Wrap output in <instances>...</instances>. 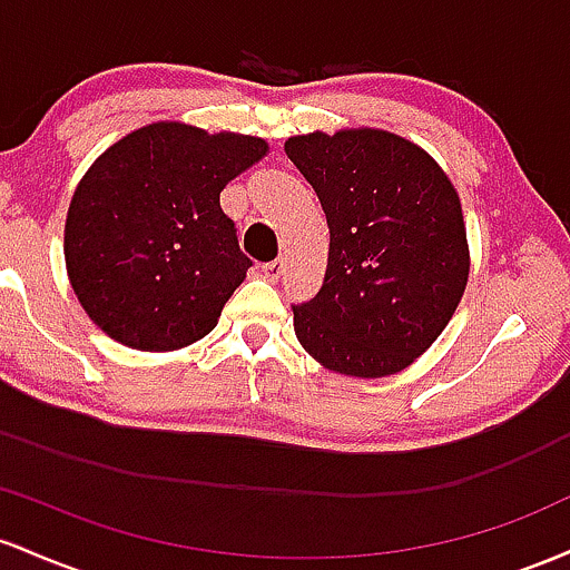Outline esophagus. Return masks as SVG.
Segmentation results:
<instances>
[{"label": "esophagus", "instance_id": "34e87169", "mask_svg": "<svg viewBox=\"0 0 570 570\" xmlns=\"http://www.w3.org/2000/svg\"><path fill=\"white\" fill-rule=\"evenodd\" d=\"M283 272H285L283 261H268V264H264V274H266V279H272V283H277V279L283 277Z\"/></svg>", "mask_w": 570, "mask_h": 570}]
</instances>
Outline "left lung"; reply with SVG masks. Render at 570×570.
Masks as SVG:
<instances>
[{
	"mask_svg": "<svg viewBox=\"0 0 570 570\" xmlns=\"http://www.w3.org/2000/svg\"><path fill=\"white\" fill-rule=\"evenodd\" d=\"M285 153L331 232L323 287L293 306L298 342L336 374H399L436 342L469 283L455 185L423 147L382 129L298 134Z\"/></svg>",
	"mask_w": 570,
	"mask_h": 570,
	"instance_id": "obj_1",
	"label": "left lung"
}]
</instances>
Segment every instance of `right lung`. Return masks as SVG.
Instances as JSON below:
<instances>
[{
	"mask_svg": "<svg viewBox=\"0 0 570 570\" xmlns=\"http://www.w3.org/2000/svg\"><path fill=\"white\" fill-rule=\"evenodd\" d=\"M268 142L158 120L107 147L82 175L63 226L75 296L115 342L169 353L199 342L245 283L220 190Z\"/></svg>",
	"mask_w": 570,
	"mask_h": 570,
	"instance_id": "right-lung-1",
	"label": "right lung"
}]
</instances>
